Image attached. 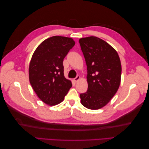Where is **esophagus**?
Listing matches in <instances>:
<instances>
[{
    "mask_svg": "<svg viewBox=\"0 0 149 149\" xmlns=\"http://www.w3.org/2000/svg\"><path fill=\"white\" fill-rule=\"evenodd\" d=\"M80 78H81V77L79 76H76V77L74 79V81H75V82H78V81L80 79Z\"/></svg>",
    "mask_w": 149,
    "mask_h": 149,
    "instance_id": "34e87169",
    "label": "esophagus"
}]
</instances>
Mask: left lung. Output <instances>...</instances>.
<instances>
[{"mask_svg": "<svg viewBox=\"0 0 149 149\" xmlns=\"http://www.w3.org/2000/svg\"><path fill=\"white\" fill-rule=\"evenodd\" d=\"M87 65V91L80 94L81 103L89 109L105 106L119 88L121 63L116 49L96 37L79 40Z\"/></svg>", "mask_w": 149, "mask_h": 149, "instance_id": "8db88e82", "label": "left lung"}]
</instances>
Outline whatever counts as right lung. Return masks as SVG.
<instances>
[{
	"label": "right lung",
	"instance_id": "right-lung-1",
	"mask_svg": "<svg viewBox=\"0 0 149 149\" xmlns=\"http://www.w3.org/2000/svg\"><path fill=\"white\" fill-rule=\"evenodd\" d=\"M74 44L71 38L54 36L40 43L31 56L30 83L46 104L55 106L61 102L72 86L71 81L64 76L63 61Z\"/></svg>",
	"mask_w": 149,
	"mask_h": 149
}]
</instances>
